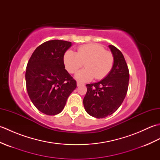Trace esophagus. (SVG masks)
<instances>
[{
  "instance_id": "1",
  "label": "esophagus",
  "mask_w": 160,
  "mask_h": 160,
  "mask_svg": "<svg viewBox=\"0 0 160 160\" xmlns=\"http://www.w3.org/2000/svg\"><path fill=\"white\" fill-rule=\"evenodd\" d=\"M82 84H83L82 83H81V82H77V86L78 87H79V86H80V85H82Z\"/></svg>"
}]
</instances>
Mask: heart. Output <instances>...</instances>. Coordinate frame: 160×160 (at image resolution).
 Instances as JSON below:
<instances>
[{"mask_svg":"<svg viewBox=\"0 0 160 160\" xmlns=\"http://www.w3.org/2000/svg\"><path fill=\"white\" fill-rule=\"evenodd\" d=\"M64 64L70 73H75L83 66L86 69L76 73V78L80 82H88L95 77L103 79L111 72L114 64V57L109 51L97 43L86 44L78 48L77 53L68 50L63 58Z\"/></svg>","mask_w":160,"mask_h":160,"instance_id":"b5f03b06","label":"heart"}]
</instances>
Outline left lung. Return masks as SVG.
Wrapping results in <instances>:
<instances>
[{
  "label": "left lung",
  "instance_id": "8db88e82",
  "mask_svg": "<svg viewBox=\"0 0 160 160\" xmlns=\"http://www.w3.org/2000/svg\"><path fill=\"white\" fill-rule=\"evenodd\" d=\"M108 47L114 57L113 67L102 80L87 84L83 100L87 113L96 118L113 113L120 107L128 91L129 71L124 57L115 46Z\"/></svg>",
  "mask_w": 160,
  "mask_h": 160
}]
</instances>
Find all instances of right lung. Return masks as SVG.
Masks as SVG:
<instances>
[{
    "instance_id": "obj_1",
    "label": "right lung",
    "mask_w": 160,
    "mask_h": 160,
    "mask_svg": "<svg viewBox=\"0 0 160 160\" xmlns=\"http://www.w3.org/2000/svg\"><path fill=\"white\" fill-rule=\"evenodd\" d=\"M71 46V42L65 40H49L37 47L28 61L27 91L34 106L46 115L60 113L77 87L76 81L65 70L63 60Z\"/></svg>"
}]
</instances>
